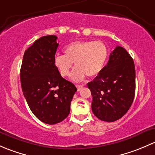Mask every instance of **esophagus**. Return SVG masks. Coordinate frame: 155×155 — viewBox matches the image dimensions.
<instances>
[{
  "mask_svg": "<svg viewBox=\"0 0 155 155\" xmlns=\"http://www.w3.org/2000/svg\"><path fill=\"white\" fill-rule=\"evenodd\" d=\"M76 87H77L78 91H79L80 90H82V88L83 87V85H76Z\"/></svg>",
  "mask_w": 155,
  "mask_h": 155,
  "instance_id": "1",
  "label": "esophagus"
}]
</instances>
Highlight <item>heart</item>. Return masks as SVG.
<instances>
[{
	"instance_id": "heart-1",
	"label": "heart",
	"mask_w": 155,
	"mask_h": 155,
	"mask_svg": "<svg viewBox=\"0 0 155 155\" xmlns=\"http://www.w3.org/2000/svg\"><path fill=\"white\" fill-rule=\"evenodd\" d=\"M65 54H57L54 64L62 77H67L74 63L76 68L71 79L76 82L83 80L85 76L95 77L101 73L109 56V50L101 41H76L69 44Z\"/></svg>"
}]
</instances>
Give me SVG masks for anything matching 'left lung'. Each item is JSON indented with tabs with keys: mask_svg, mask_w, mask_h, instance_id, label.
Listing matches in <instances>:
<instances>
[{
	"mask_svg": "<svg viewBox=\"0 0 155 155\" xmlns=\"http://www.w3.org/2000/svg\"><path fill=\"white\" fill-rule=\"evenodd\" d=\"M135 79L134 60L124 48L117 46L101 73L87 83L95 116L108 122L124 116L134 101Z\"/></svg>",
	"mask_w": 155,
	"mask_h": 155,
	"instance_id": "left-lung-1",
	"label": "left lung"
}]
</instances>
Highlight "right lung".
<instances>
[{"mask_svg":"<svg viewBox=\"0 0 155 155\" xmlns=\"http://www.w3.org/2000/svg\"><path fill=\"white\" fill-rule=\"evenodd\" d=\"M54 35L36 40L25 51L20 70L23 94L31 112L40 121L55 124L64 121L77 91L64 79L54 64L58 43Z\"/></svg>","mask_w":155,"mask_h":155,"instance_id":"add662e5","label":"right lung"}]
</instances>
